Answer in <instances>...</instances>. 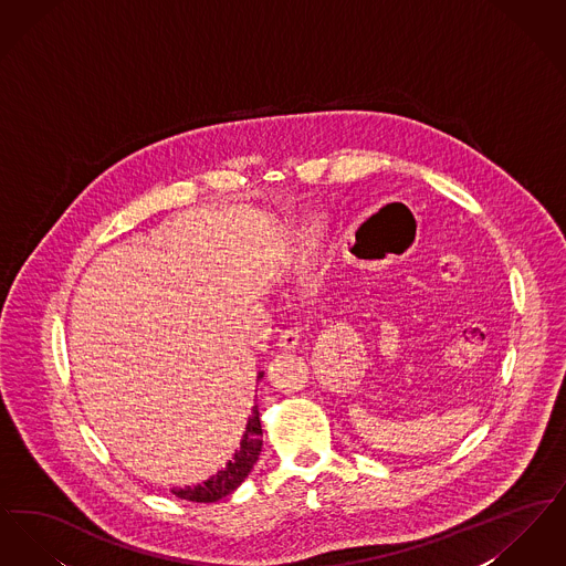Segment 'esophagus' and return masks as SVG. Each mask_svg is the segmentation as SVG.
I'll list each match as a JSON object with an SVG mask.
<instances>
[{"mask_svg": "<svg viewBox=\"0 0 566 566\" xmlns=\"http://www.w3.org/2000/svg\"><path fill=\"white\" fill-rule=\"evenodd\" d=\"M298 342H301V328H289V331H284V333L280 335L277 346H280L282 350H295L296 346H298Z\"/></svg>", "mask_w": 566, "mask_h": 566, "instance_id": "1", "label": "esophagus"}]
</instances>
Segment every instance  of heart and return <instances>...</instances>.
Listing matches in <instances>:
<instances>
[{
	"instance_id": "heart-1",
	"label": "heart",
	"mask_w": 566,
	"mask_h": 566,
	"mask_svg": "<svg viewBox=\"0 0 566 566\" xmlns=\"http://www.w3.org/2000/svg\"><path fill=\"white\" fill-rule=\"evenodd\" d=\"M301 245H303L305 250H310V248L314 245V233H312L310 229H305V231L301 233Z\"/></svg>"
}]
</instances>
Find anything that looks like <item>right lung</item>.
<instances>
[{
    "mask_svg": "<svg viewBox=\"0 0 566 566\" xmlns=\"http://www.w3.org/2000/svg\"><path fill=\"white\" fill-rule=\"evenodd\" d=\"M265 376L263 371L259 374V379ZM263 448V429H261V418H259V405H252V413L245 422V431L238 450L233 452V457L224 462V467L220 471H216L212 478H208L206 482L195 485H185V488H174L171 494H176L178 499L192 501V503H216L222 496L231 494L233 490H238L243 484V480L248 478V473L252 471V467L256 464L259 454Z\"/></svg>",
    "mask_w": 566,
    "mask_h": 566,
    "instance_id": "right-lung-1",
    "label": "right lung"
}]
</instances>
